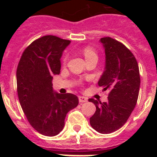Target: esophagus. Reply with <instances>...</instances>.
Here are the masks:
<instances>
[{
	"label": "esophagus",
	"instance_id": "obj_1",
	"mask_svg": "<svg viewBox=\"0 0 157 157\" xmlns=\"http://www.w3.org/2000/svg\"><path fill=\"white\" fill-rule=\"evenodd\" d=\"M78 100H79V103H85V102H86L88 100H87L86 98H85V97H82V96H79L78 97Z\"/></svg>",
	"mask_w": 157,
	"mask_h": 157
}]
</instances>
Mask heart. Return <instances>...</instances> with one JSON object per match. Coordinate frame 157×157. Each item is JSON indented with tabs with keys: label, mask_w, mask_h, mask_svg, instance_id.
<instances>
[{
	"label": "heart",
	"mask_w": 157,
	"mask_h": 157,
	"mask_svg": "<svg viewBox=\"0 0 157 157\" xmlns=\"http://www.w3.org/2000/svg\"><path fill=\"white\" fill-rule=\"evenodd\" d=\"M83 54L85 56L86 59H90L92 58H98V54L94 48L90 46H86L83 49Z\"/></svg>",
	"instance_id": "b5f03b06"
}]
</instances>
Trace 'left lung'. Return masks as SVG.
Masks as SVG:
<instances>
[{
	"label": "left lung",
	"instance_id": "1",
	"mask_svg": "<svg viewBox=\"0 0 157 157\" xmlns=\"http://www.w3.org/2000/svg\"><path fill=\"white\" fill-rule=\"evenodd\" d=\"M105 48V70L98 86L109 90L108 101L89 99L96 106L90 117L93 128L101 134H110L121 128L137 104L140 87L138 62L123 43L110 37L100 40Z\"/></svg>",
	"mask_w": 157,
	"mask_h": 157
}]
</instances>
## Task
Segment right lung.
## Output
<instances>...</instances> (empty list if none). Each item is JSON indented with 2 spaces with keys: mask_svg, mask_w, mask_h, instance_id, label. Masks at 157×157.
I'll return each mask as SVG.
<instances>
[{
  "mask_svg": "<svg viewBox=\"0 0 157 157\" xmlns=\"http://www.w3.org/2000/svg\"><path fill=\"white\" fill-rule=\"evenodd\" d=\"M70 43L56 36H43L25 48L18 64L19 103L32 127L43 135H57L67 113L78 105L77 96L52 89V76L59 74L62 53Z\"/></svg>",
  "mask_w": 157,
  "mask_h": 157,
  "instance_id": "obj_1",
  "label": "right lung"
}]
</instances>
